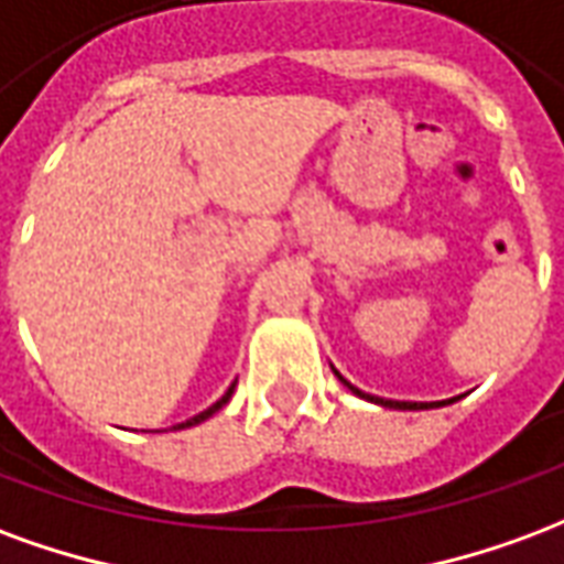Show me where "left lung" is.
<instances>
[{
    "label": "left lung",
    "mask_w": 564,
    "mask_h": 564,
    "mask_svg": "<svg viewBox=\"0 0 564 564\" xmlns=\"http://www.w3.org/2000/svg\"><path fill=\"white\" fill-rule=\"evenodd\" d=\"M336 376H339V372H336ZM345 384H348V381H345ZM348 388H351V384H348ZM351 390H355L357 397H364V400H376V397H369V393H364V390H357V388H351ZM376 402L388 405V409H435V405H445V402H397V400H376Z\"/></svg>",
    "instance_id": "obj_1"
}]
</instances>
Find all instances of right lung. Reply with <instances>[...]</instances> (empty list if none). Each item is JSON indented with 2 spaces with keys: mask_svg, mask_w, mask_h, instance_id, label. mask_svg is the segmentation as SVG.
<instances>
[{
  "mask_svg": "<svg viewBox=\"0 0 564 564\" xmlns=\"http://www.w3.org/2000/svg\"><path fill=\"white\" fill-rule=\"evenodd\" d=\"M234 384H237V381H234ZM234 384L228 390H225V397H221L219 402H213V405H209L207 412H200V414H195V417H192V421H186V423H176L174 430H183V426H195V423H200V421H207L209 414H216L221 409V405H225V402L231 400V393H234Z\"/></svg>",
  "mask_w": 564,
  "mask_h": 564,
  "instance_id": "obj_1",
  "label": "right lung"
}]
</instances>
